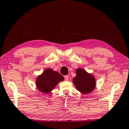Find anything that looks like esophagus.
Instances as JSON below:
<instances>
[{"instance_id": "1", "label": "esophagus", "mask_w": 129, "mask_h": 129, "mask_svg": "<svg viewBox=\"0 0 129 129\" xmlns=\"http://www.w3.org/2000/svg\"><path fill=\"white\" fill-rule=\"evenodd\" d=\"M64 80H66V81H68V80H69V76H64Z\"/></svg>"}]
</instances>
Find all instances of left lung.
<instances>
[{
	"label": "left lung",
	"mask_w": 129,
	"mask_h": 129,
	"mask_svg": "<svg viewBox=\"0 0 129 129\" xmlns=\"http://www.w3.org/2000/svg\"><path fill=\"white\" fill-rule=\"evenodd\" d=\"M76 71V76L73 78V82L77 89L84 94L92 92L96 87L94 77L81 68L77 69Z\"/></svg>",
	"instance_id": "obj_1"
}]
</instances>
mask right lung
I'll return each instance as SVG.
<instances>
[{"label":"right lung","mask_w":129,"mask_h":129,"mask_svg":"<svg viewBox=\"0 0 129 129\" xmlns=\"http://www.w3.org/2000/svg\"><path fill=\"white\" fill-rule=\"evenodd\" d=\"M64 80L62 75L51 69H47L37 77L36 85L40 92L44 93L51 92L59 82Z\"/></svg>","instance_id":"obj_1"}]
</instances>
